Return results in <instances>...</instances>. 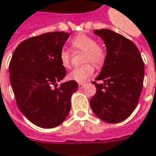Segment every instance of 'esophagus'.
Instances as JSON below:
<instances>
[{
	"label": "esophagus",
	"instance_id": "1",
	"mask_svg": "<svg viewBox=\"0 0 156 156\" xmlns=\"http://www.w3.org/2000/svg\"><path fill=\"white\" fill-rule=\"evenodd\" d=\"M84 86H85V84L84 83H78V87H79V88H83Z\"/></svg>",
	"mask_w": 156,
	"mask_h": 156
}]
</instances>
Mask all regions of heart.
Masks as SVG:
<instances>
[{
  "mask_svg": "<svg viewBox=\"0 0 156 156\" xmlns=\"http://www.w3.org/2000/svg\"><path fill=\"white\" fill-rule=\"evenodd\" d=\"M71 45L75 50L84 52L83 61L92 62L97 66L101 65L105 59L104 49L96 43V40L86 34H78L71 41ZM59 61L63 68H69L71 64V55L66 49H62L59 52ZM94 73V67L92 63H86L83 66L76 67L69 73V78L80 83H85L92 77Z\"/></svg>",
  "mask_w": 156,
  "mask_h": 156,
  "instance_id": "heart-1",
  "label": "heart"
}]
</instances>
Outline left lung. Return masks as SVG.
I'll list each match as a JSON object with an SVG mask.
<instances>
[{"instance_id":"1","label":"left lung","mask_w":156,"mask_h":156,"mask_svg":"<svg viewBox=\"0 0 156 156\" xmlns=\"http://www.w3.org/2000/svg\"><path fill=\"white\" fill-rule=\"evenodd\" d=\"M93 33L103 40L107 55L101 73L95 80L96 94L90 106L98 118L107 123H117L130 116L139 101L145 66L139 49L131 40L107 29Z\"/></svg>"}]
</instances>
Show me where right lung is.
Here are the masks:
<instances>
[{"mask_svg": "<svg viewBox=\"0 0 156 156\" xmlns=\"http://www.w3.org/2000/svg\"><path fill=\"white\" fill-rule=\"evenodd\" d=\"M69 34L49 32L24 40L10 62V84L17 107L40 127L60 125L71 109V96L78 90V83L73 80L55 89L51 87L66 76L58 55Z\"/></svg>", "mask_w": 156, "mask_h": 156, "instance_id": "right-lung-1", "label": "right lung"}]
</instances>
